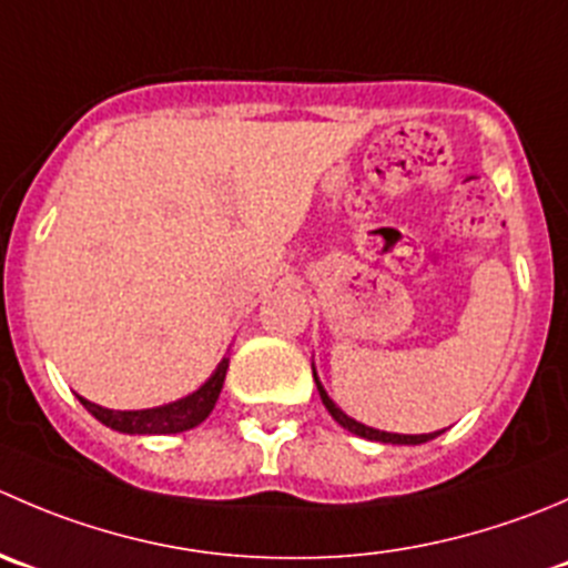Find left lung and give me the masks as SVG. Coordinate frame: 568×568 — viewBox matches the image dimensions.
I'll list each match as a JSON object with an SVG mask.
<instances>
[{"mask_svg": "<svg viewBox=\"0 0 568 568\" xmlns=\"http://www.w3.org/2000/svg\"><path fill=\"white\" fill-rule=\"evenodd\" d=\"M313 379H316V372H313ZM316 388H318V396H322L324 407L329 410V416L335 418V422L341 424V427H346L349 433H355V436L361 438H368V442H383V444H424V442H430V438L442 436V433H427V436H399V433H383V430H374V427H366V424L355 422V418H349L346 413H341L338 407L333 405V399H329L327 394H324L322 383L316 379Z\"/></svg>", "mask_w": 568, "mask_h": 568, "instance_id": "left-lung-1", "label": "left lung"}]
</instances>
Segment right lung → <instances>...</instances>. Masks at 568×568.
Masks as SVG:
<instances>
[{
  "mask_svg": "<svg viewBox=\"0 0 568 568\" xmlns=\"http://www.w3.org/2000/svg\"><path fill=\"white\" fill-rule=\"evenodd\" d=\"M227 366H230V357H224V361L219 363L216 372H213V377L207 379L200 390H194V394L185 396V399L172 402V405L150 407V410H108V407L93 405V402L82 399V396H80V402L88 407V413H91V416H97L99 422L108 424L110 430L135 433V436L185 433L211 416L213 405H216L219 394H222Z\"/></svg>",
  "mask_w": 568,
  "mask_h": 568,
  "instance_id": "1",
  "label": "right lung"
}]
</instances>
